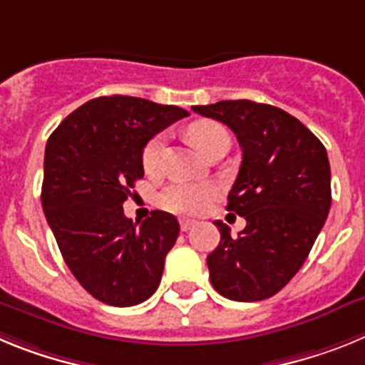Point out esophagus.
<instances>
[{
    "mask_svg": "<svg viewBox=\"0 0 365 365\" xmlns=\"http://www.w3.org/2000/svg\"><path fill=\"white\" fill-rule=\"evenodd\" d=\"M180 230L182 232H188L190 228L195 227V221H192V219H180Z\"/></svg>",
    "mask_w": 365,
    "mask_h": 365,
    "instance_id": "esophagus-1",
    "label": "esophagus"
}]
</instances>
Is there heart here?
Here are the masks:
<instances>
[{
	"label": "heart",
	"instance_id": "obj_1",
	"mask_svg": "<svg viewBox=\"0 0 365 365\" xmlns=\"http://www.w3.org/2000/svg\"><path fill=\"white\" fill-rule=\"evenodd\" d=\"M190 138L197 144L205 155L210 153L212 148L221 140H227L228 133L221 124L212 120H201L190 125ZM164 151V137L157 135L144 146L143 168L146 173H157L160 168ZM217 186L212 182H175L170 185L159 195V205L164 210L177 212V214L197 215L205 212L210 202L217 197Z\"/></svg>",
	"mask_w": 365,
	"mask_h": 365
}]
</instances>
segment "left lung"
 <instances>
[{"instance_id":"left-lung-1","label":"left lung","mask_w":365,"mask_h":365,"mask_svg":"<svg viewBox=\"0 0 365 365\" xmlns=\"http://www.w3.org/2000/svg\"><path fill=\"white\" fill-rule=\"evenodd\" d=\"M227 124L243 160L228 193V212L247 219L206 257L210 282L234 302H259L279 292L307 259L331 208V166L324 144L292 115L252 100L193 106Z\"/></svg>"}]
</instances>
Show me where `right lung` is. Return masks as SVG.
Here are the masks:
<instances>
[{
  "instance_id": "right-lung-1",
  "label": "right lung",
  "mask_w": 365,
  "mask_h": 365,
  "mask_svg": "<svg viewBox=\"0 0 365 365\" xmlns=\"http://www.w3.org/2000/svg\"><path fill=\"white\" fill-rule=\"evenodd\" d=\"M188 115L137 96H100L74 109L47 140L45 217L73 276L102 303L131 307L159 287L179 222L153 210L137 227L122 205L144 177L148 140Z\"/></svg>"
}]
</instances>
